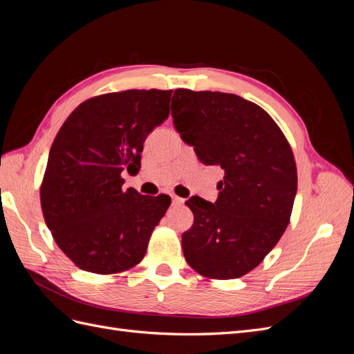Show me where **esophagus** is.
Segmentation results:
<instances>
[{"label": "esophagus", "mask_w": 354, "mask_h": 354, "mask_svg": "<svg viewBox=\"0 0 354 354\" xmlns=\"http://www.w3.org/2000/svg\"><path fill=\"white\" fill-rule=\"evenodd\" d=\"M181 203H185V199H183V198L173 196V205H181Z\"/></svg>", "instance_id": "1"}]
</instances>
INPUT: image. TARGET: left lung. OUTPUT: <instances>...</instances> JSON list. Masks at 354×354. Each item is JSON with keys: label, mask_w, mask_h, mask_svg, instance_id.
<instances>
[{"label": "left lung", "mask_w": 354, "mask_h": 354, "mask_svg": "<svg viewBox=\"0 0 354 354\" xmlns=\"http://www.w3.org/2000/svg\"><path fill=\"white\" fill-rule=\"evenodd\" d=\"M171 115L201 162L224 169L216 202H186L195 220L181 234L185 259L209 279H236L264 260L289 224L292 149L269 113L236 94L178 88Z\"/></svg>", "instance_id": "8db88e82"}]
</instances>
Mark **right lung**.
I'll return each mask as SVG.
<instances>
[{"label": "right lung", "mask_w": 354, "mask_h": 354, "mask_svg": "<svg viewBox=\"0 0 354 354\" xmlns=\"http://www.w3.org/2000/svg\"><path fill=\"white\" fill-rule=\"evenodd\" d=\"M173 90H127L82 102L51 145L41 208L59 248L85 272L113 274L143 260L171 199L124 190L143 143L169 115Z\"/></svg>", "instance_id": "add662e5"}]
</instances>
